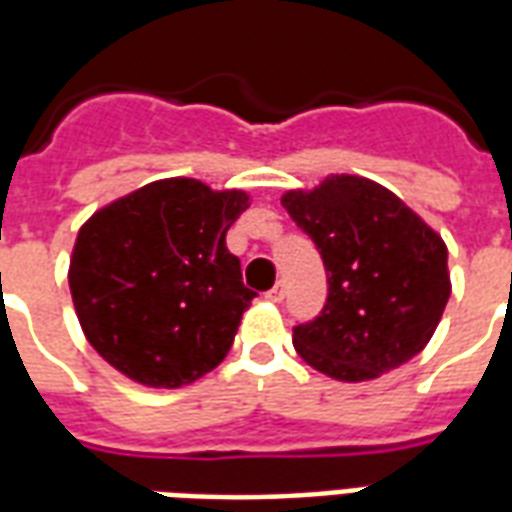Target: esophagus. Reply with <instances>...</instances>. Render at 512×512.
I'll list each match as a JSON object with an SVG mask.
<instances>
[{
    "instance_id": "1",
    "label": "esophagus",
    "mask_w": 512,
    "mask_h": 512,
    "mask_svg": "<svg viewBox=\"0 0 512 512\" xmlns=\"http://www.w3.org/2000/svg\"><path fill=\"white\" fill-rule=\"evenodd\" d=\"M283 294H286V289H283V283H275L270 292H267V300H270V302H283Z\"/></svg>"
}]
</instances>
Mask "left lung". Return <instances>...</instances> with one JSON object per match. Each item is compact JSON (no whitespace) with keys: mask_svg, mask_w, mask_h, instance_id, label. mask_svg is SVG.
I'll use <instances>...</instances> for the list:
<instances>
[{"mask_svg":"<svg viewBox=\"0 0 512 512\" xmlns=\"http://www.w3.org/2000/svg\"><path fill=\"white\" fill-rule=\"evenodd\" d=\"M283 207L327 270L324 308L294 327L302 360L341 382H365L423 352L450 297L442 237L395 193L349 174L311 193L292 190Z\"/></svg>","mask_w":512,"mask_h":512,"instance_id":"obj_1","label":"left lung"}]
</instances>
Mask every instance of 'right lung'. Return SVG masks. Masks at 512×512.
Masks as SVG:
<instances>
[{
    "mask_svg": "<svg viewBox=\"0 0 512 512\" xmlns=\"http://www.w3.org/2000/svg\"><path fill=\"white\" fill-rule=\"evenodd\" d=\"M242 190L163 179L95 212L78 231L70 294L98 354L147 387H182L229 354L248 302L226 231Z\"/></svg>",
    "mask_w": 512,
    "mask_h": 512,
    "instance_id": "add662e5",
    "label": "right lung"
}]
</instances>
